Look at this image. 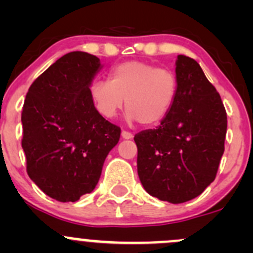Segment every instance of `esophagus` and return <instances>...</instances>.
I'll use <instances>...</instances> for the list:
<instances>
[{
  "label": "esophagus",
  "instance_id": "obj_1",
  "mask_svg": "<svg viewBox=\"0 0 253 253\" xmlns=\"http://www.w3.org/2000/svg\"><path fill=\"white\" fill-rule=\"evenodd\" d=\"M121 137L124 139H132L133 138V134L131 132H127V131H122L121 132Z\"/></svg>",
  "mask_w": 253,
  "mask_h": 253
}]
</instances>
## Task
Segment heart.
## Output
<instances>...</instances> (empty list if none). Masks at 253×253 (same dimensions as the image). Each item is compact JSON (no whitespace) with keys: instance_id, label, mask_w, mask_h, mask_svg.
I'll use <instances>...</instances> for the list:
<instances>
[{"instance_id":"b5f03b06","label":"heart","mask_w":253,"mask_h":253,"mask_svg":"<svg viewBox=\"0 0 253 253\" xmlns=\"http://www.w3.org/2000/svg\"><path fill=\"white\" fill-rule=\"evenodd\" d=\"M177 78L174 72L142 61H128L115 66L110 79H96L90 96L96 110L112 119L124 106L129 119L153 126L167 117L175 103Z\"/></svg>"}]
</instances>
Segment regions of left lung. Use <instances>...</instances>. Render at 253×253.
<instances>
[{"label": "left lung", "mask_w": 253, "mask_h": 253, "mask_svg": "<svg viewBox=\"0 0 253 253\" xmlns=\"http://www.w3.org/2000/svg\"><path fill=\"white\" fill-rule=\"evenodd\" d=\"M177 94L159 126L134 136L144 190L170 203L200 196L214 181L224 153L226 111L197 61L178 55Z\"/></svg>", "instance_id": "1"}]
</instances>
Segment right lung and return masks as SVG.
I'll use <instances>...</instances> for the list:
<instances>
[{
  "mask_svg": "<svg viewBox=\"0 0 253 253\" xmlns=\"http://www.w3.org/2000/svg\"><path fill=\"white\" fill-rule=\"evenodd\" d=\"M101 68L90 53H66L28 90L22 111L27 172L48 197L76 202L95 188L121 128L104 119L90 96Z\"/></svg>",
  "mask_w": 253,
  "mask_h": 253,
  "instance_id": "1",
  "label": "right lung"
}]
</instances>
